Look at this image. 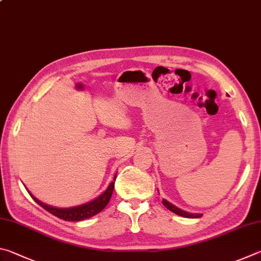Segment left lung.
Wrapping results in <instances>:
<instances>
[{"instance_id":"8db88e82","label":"left lung","mask_w":261,"mask_h":261,"mask_svg":"<svg viewBox=\"0 0 261 261\" xmlns=\"http://www.w3.org/2000/svg\"><path fill=\"white\" fill-rule=\"evenodd\" d=\"M162 203L165 207H168L170 211H172L173 213H176V215H178V216H181L185 218H201L203 216L202 213H189V212L184 211L181 209H179V207H177L176 205H173L172 203L168 202L167 200H163Z\"/></svg>"}]
</instances>
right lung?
Wrapping results in <instances>:
<instances>
[{
    "label": "right lung",
    "mask_w": 261,
    "mask_h": 261,
    "mask_svg": "<svg viewBox=\"0 0 261 261\" xmlns=\"http://www.w3.org/2000/svg\"><path fill=\"white\" fill-rule=\"evenodd\" d=\"M115 179L116 176L114 177V180L110 184V186L107 187V189L103 192L101 195H99L97 198H94L93 201H90L88 203H84L82 205H77V206H73V207H65V209H60V207H54L51 205L45 204V203L41 202L40 200H37L35 196H33L30 193V195L33 197L37 204L41 205L43 209L46 211H49L52 215L60 218V219L66 220V221H81L84 219H88V218H91L93 216H96L97 213L102 211L105 209V206L108 204L110 202L112 194H113V189H114L115 186Z\"/></svg>",
    "instance_id": "right-lung-1"
}]
</instances>
